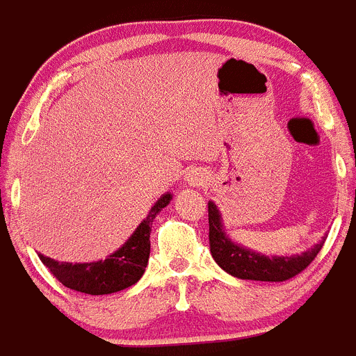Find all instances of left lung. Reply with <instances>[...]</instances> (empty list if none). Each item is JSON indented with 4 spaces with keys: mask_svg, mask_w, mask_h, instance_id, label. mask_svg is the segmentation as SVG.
<instances>
[{
    "mask_svg": "<svg viewBox=\"0 0 356 356\" xmlns=\"http://www.w3.org/2000/svg\"><path fill=\"white\" fill-rule=\"evenodd\" d=\"M208 240H210V252L217 265L238 279L266 280V282H282L304 272L311 265L323 243L312 247L307 252L291 257H266L261 254L247 250L240 245H234L226 233L222 231L220 213L213 203H208Z\"/></svg>",
    "mask_w": 356,
    "mask_h": 356,
    "instance_id": "1",
    "label": "left lung"
}]
</instances>
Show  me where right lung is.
<instances>
[{
  "label": "right lung",
  "mask_w": 356,
  "mask_h": 356,
  "mask_svg": "<svg viewBox=\"0 0 356 356\" xmlns=\"http://www.w3.org/2000/svg\"><path fill=\"white\" fill-rule=\"evenodd\" d=\"M171 201V194L162 195L155 207L149 210L148 217L134 231L129 242L111 254L107 259L97 263H60L51 257L38 254L49 272L60 280L61 284L74 291L86 293V295H109V293L122 291L136 284L145 273L149 257V233L152 222L156 213Z\"/></svg>",
  "instance_id": "right-lung-1"
}]
</instances>
